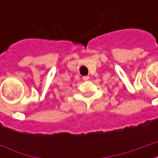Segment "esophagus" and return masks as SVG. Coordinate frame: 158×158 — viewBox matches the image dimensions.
<instances>
[{
    "mask_svg": "<svg viewBox=\"0 0 158 158\" xmlns=\"http://www.w3.org/2000/svg\"><path fill=\"white\" fill-rule=\"evenodd\" d=\"M89 76H84L83 77V80H85V81H87V80H89Z\"/></svg>",
    "mask_w": 158,
    "mask_h": 158,
    "instance_id": "obj_1",
    "label": "esophagus"
}]
</instances>
